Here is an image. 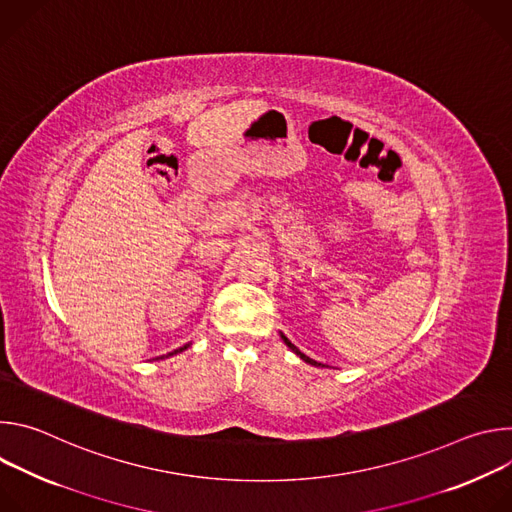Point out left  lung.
Here are the masks:
<instances>
[{"label":"left lung","mask_w":512,"mask_h":512,"mask_svg":"<svg viewBox=\"0 0 512 512\" xmlns=\"http://www.w3.org/2000/svg\"><path fill=\"white\" fill-rule=\"evenodd\" d=\"M281 338H283V342H285V344H287V346H289V348H291V352H296V354H298V356H300V358H302V360H306V362H308V364H314V367H322V364H320V362H316V360H312V358H310V356H306V354H304V352H302V350H300V348H296V346H294V344H291V342H289V340H287V338H285V336H283V334H281Z\"/></svg>","instance_id":"1"}]
</instances>
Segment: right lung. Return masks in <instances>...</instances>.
<instances>
[{"label":"right lung","mask_w":512,"mask_h":512,"mask_svg":"<svg viewBox=\"0 0 512 512\" xmlns=\"http://www.w3.org/2000/svg\"><path fill=\"white\" fill-rule=\"evenodd\" d=\"M188 348V344L186 346H182V348H178V350H174V352H170V354H166V356H172V354H178V352H182V350H186ZM164 358V356H162Z\"/></svg>","instance_id":"right-lung-1"}]
</instances>
